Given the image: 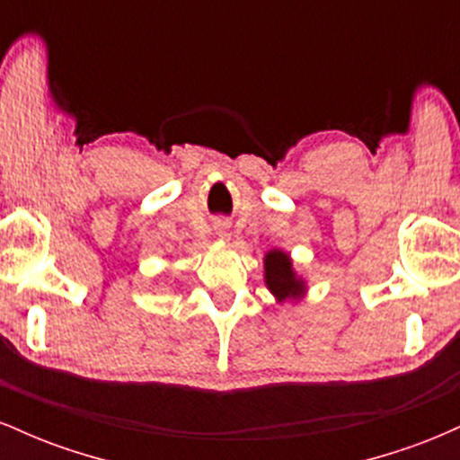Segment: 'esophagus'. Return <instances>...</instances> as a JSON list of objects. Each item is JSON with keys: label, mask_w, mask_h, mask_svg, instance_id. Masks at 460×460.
Instances as JSON below:
<instances>
[{"label": "esophagus", "mask_w": 460, "mask_h": 460, "mask_svg": "<svg viewBox=\"0 0 460 460\" xmlns=\"http://www.w3.org/2000/svg\"><path fill=\"white\" fill-rule=\"evenodd\" d=\"M218 235H220V237H225V235H226V231H225V229H218Z\"/></svg>", "instance_id": "esophagus-1"}]
</instances>
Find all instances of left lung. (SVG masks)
Listing matches in <instances>:
<instances>
[{
	"label": "left lung",
	"instance_id": "8db88e82",
	"mask_svg": "<svg viewBox=\"0 0 460 460\" xmlns=\"http://www.w3.org/2000/svg\"><path fill=\"white\" fill-rule=\"evenodd\" d=\"M263 279H266L268 289L274 294L279 303L288 298H303L307 292V285L303 279L294 272L292 260L288 252L272 248L266 257H263Z\"/></svg>",
	"mask_w": 460,
	"mask_h": 460
}]
</instances>
